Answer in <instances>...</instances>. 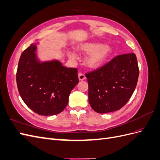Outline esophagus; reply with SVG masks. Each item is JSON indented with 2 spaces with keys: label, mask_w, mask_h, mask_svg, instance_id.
<instances>
[{
  "label": "esophagus",
  "mask_w": 160,
  "mask_h": 160,
  "mask_svg": "<svg viewBox=\"0 0 160 160\" xmlns=\"http://www.w3.org/2000/svg\"><path fill=\"white\" fill-rule=\"evenodd\" d=\"M78 77H79V79L80 81H83L85 79V76L83 73H81V72H79L78 74Z\"/></svg>",
  "instance_id": "esophagus-1"
}]
</instances>
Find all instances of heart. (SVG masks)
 I'll return each mask as SVG.
<instances>
[{"label": "heart", "mask_w": 160, "mask_h": 160, "mask_svg": "<svg viewBox=\"0 0 160 160\" xmlns=\"http://www.w3.org/2000/svg\"><path fill=\"white\" fill-rule=\"evenodd\" d=\"M79 49L88 53L85 59V63L91 69H95L101 66L113 54V49L109 45L100 42H87L81 45ZM67 55L72 60H76L77 55L75 51H68Z\"/></svg>", "instance_id": "heart-1"}]
</instances>
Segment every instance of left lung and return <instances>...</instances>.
I'll use <instances>...</instances> for the list:
<instances>
[{
  "mask_svg": "<svg viewBox=\"0 0 160 160\" xmlns=\"http://www.w3.org/2000/svg\"><path fill=\"white\" fill-rule=\"evenodd\" d=\"M89 85V102L97 113L120 109L136 88L139 68L134 53L114 57L101 68L85 75Z\"/></svg>",
  "mask_w": 160,
  "mask_h": 160,
  "instance_id": "8db88e82",
  "label": "left lung"
}]
</instances>
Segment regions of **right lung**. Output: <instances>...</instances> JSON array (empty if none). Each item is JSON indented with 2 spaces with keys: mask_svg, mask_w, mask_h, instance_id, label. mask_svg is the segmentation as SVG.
<instances>
[{
  "mask_svg": "<svg viewBox=\"0 0 160 160\" xmlns=\"http://www.w3.org/2000/svg\"><path fill=\"white\" fill-rule=\"evenodd\" d=\"M36 51L37 43H32L21 55L16 75L19 94L28 108L37 114H59L79 83L77 69L67 68L56 59L41 61Z\"/></svg>",
  "mask_w": 160,
  "mask_h": 160,
  "instance_id": "add662e5",
  "label": "right lung"
}]
</instances>
